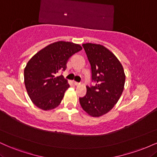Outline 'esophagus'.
Instances as JSON below:
<instances>
[{"mask_svg":"<svg viewBox=\"0 0 157 157\" xmlns=\"http://www.w3.org/2000/svg\"><path fill=\"white\" fill-rule=\"evenodd\" d=\"M73 83L75 84V86H79L80 85V82H77L76 81H73Z\"/></svg>","mask_w":157,"mask_h":157,"instance_id":"esophagus-1","label":"esophagus"}]
</instances>
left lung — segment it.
<instances>
[{
  "label": "left lung",
  "instance_id": "8db88e82",
  "mask_svg": "<svg viewBox=\"0 0 157 157\" xmlns=\"http://www.w3.org/2000/svg\"><path fill=\"white\" fill-rule=\"evenodd\" d=\"M91 67L95 86H86V94L80 97L82 109L93 117L109 112L120 100L125 82L123 67L117 57L100 44H82Z\"/></svg>",
  "mask_w": 157,
  "mask_h": 157
}]
</instances>
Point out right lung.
Returning a JSON list of instances; mask_svg holds the SVG:
<instances>
[{"label":"right lung","mask_w":157,"mask_h":157,"mask_svg":"<svg viewBox=\"0 0 157 157\" xmlns=\"http://www.w3.org/2000/svg\"><path fill=\"white\" fill-rule=\"evenodd\" d=\"M82 48L79 44L57 41L40 50L28 61L24 83L29 97L37 108L48 111L60 105L69 84L57 74L65 71L70 57Z\"/></svg>","instance_id":"1"}]
</instances>
